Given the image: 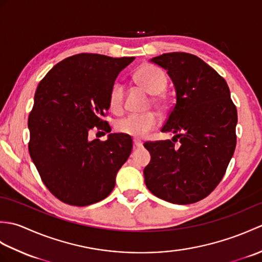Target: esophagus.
Listing matches in <instances>:
<instances>
[{
    "label": "esophagus",
    "instance_id": "obj_1",
    "mask_svg": "<svg viewBox=\"0 0 262 262\" xmlns=\"http://www.w3.org/2000/svg\"><path fill=\"white\" fill-rule=\"evenodd\" d=\"M134 146L135 147H142L143 146V142L141 140H137V138H135V140H134Z\"/></svg>",
    "mask_w": 262,
    "mask_h": 262
}]
</instances>
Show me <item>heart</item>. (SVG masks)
<instances>
[{"mask_svg": "<svg viewBox=\"0 0 262 262\" xmlns=\"http://www.w3.org/2000/svg\"><path fill=\"white\" fill-rule=\"evenodd\" d=\"M136 83L152 96H159L162 93L166 85V77L161 70L152 65H142L134 75ZM125 86L120 82H116L109 92V107L114 113H120L124 105ZM155 103H160L159 98H154ZM158 117L153 113L130 114L124 118L117 120L116 129L121 134L132 137H144L148 132L157 127Z\"/></svg>", "mask_w": 262, "mask_h": 262, "instance_id": "obj_1", "label": "heart"}]
</instances>
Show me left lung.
<instances>
[{"mask_svg":"<svg viewBox=\"0 0 262 262\" xmlns=\"http://www.w3.org/2000/svg\"><path fill=\"white\" fill-rule=\"evenodd\" d=\"M149 62L165 70L174 85L177 101L161 132L172 133L181 144H144L151 154L144 169L145 185L165 202H199L219 185L235 149L237 111L230 89L214 69L191 54L166 53Z\"/></svg>","mask_w":262,"mask_h":262,"instance_id":"left-lung-1","label":"left lung"}]
</instances>
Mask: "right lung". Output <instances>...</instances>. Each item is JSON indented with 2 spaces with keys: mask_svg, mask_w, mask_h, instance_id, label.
Segmentation results:
<instances>
[{
  "mask_svg": "<svg viewBox=\"0 0 262 262\" xmlns=\"http://www.w3.org/2000/svg\"><path fill=\"white\" fill-rule=\"evenodd\" d=\"M134 59L77 54L39 82L28 119L29 153L48 190L65 204L82 207L108 197L132 153V138L111 134L101 117L117 76ZM94 126L110 133L107 141L88 140Z\"/></svg>",
  "mask_w": 262,
  "mask_h": 262,
  "instance_id": "right-lung-1",
  "label": "right lung"
}]
</instances>
